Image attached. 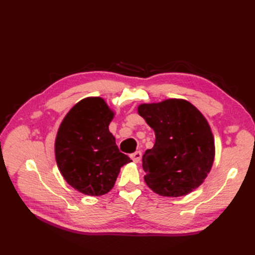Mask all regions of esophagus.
Wrapping results in <instances>:
<instances>
[{
  "instance_id": "esophagus-1",
  "label": "esophagus",
  "mask_w": 255,
  "mask_h": 255,
  "mask_svg": "<svg viewBox=\"0 0 255 255\" xmlns=\"http://www.w3.org/2000/svg\"><path fill=\"white\" fill-rule=\"evenodd\" d=\"M141 155H142V154H141L140 151H136L135 153L130 154V158L133 159L134 163H139L140 159H141Z\"/></svg>"
}]
</instances>
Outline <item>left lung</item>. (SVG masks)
I'll return each instance as SVG.
<instances>
[{
	"instance_id": "left-lung-1",
	"label": "left lung",
	"mask_w": 255,
	"mask_h": 255,
	"mask_svg": "<svg viewBox=\"0 0 255 255\" xmlns=\"http://www.w3.org/2000/svg\"><path fill=\"white\" fill-rule=\"evenodd\" d=\"M137 110L155 133V143L142 156L146 185L163 197L190 194L204 182L215 158L206 118L183 99L143 103Z\"/></svg>"
}]
</instances>
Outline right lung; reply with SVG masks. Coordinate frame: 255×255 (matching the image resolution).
<instances>
[{
    "instance_id": "add662e5",
    "label": "right lung",
    "mask_w": 255,
    "mask_h": 255,
    "mask_svg": "<svg viewBox=\"0 0 255 255\" xmlns=\"http://www.w3.org/2000/svg\"><path fill=\"white\" fill-rule=\"evenodd\" d=\"M115 113L104 99L81 100L61 121L55 138V159L66 182L87 196L111 191L129 157L119 151L109 126Z\"/></svg>"
}]
</instances>
